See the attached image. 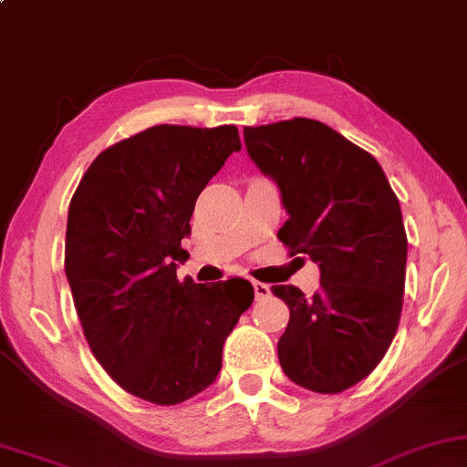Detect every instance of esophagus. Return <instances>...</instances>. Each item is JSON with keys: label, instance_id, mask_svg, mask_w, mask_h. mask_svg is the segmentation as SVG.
I'll return each mask as SVG.
<instances>
[{"label": "esophagus", "instance_id": "obj_1", "mask_svg": "<svg viewBox=\"0 0 467 467\" xmlns=\"http://www.w3.org/2000/svg\"><path fill=\"white\" fill-rule=\"evenodd\" d=\"M252 285H254V295H256L258 301H260V298H266L271 295V288L263 282H252Z\"/></svg>", "mask_w": 467, "mask_h": 467}]
</instances>
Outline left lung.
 Masks as SVG:
<instances>
[{
  "mask_svg": "<svg viewBox=\"0 0 467 467\" xmlns=\"http://www.w3.org/2000/svg\"><path fill=\"white\" fill-rule=\"evenodd\" d=\"M244 139L282 194L279 241L320 269L314 296L271 288L290 309L279 365L298 387L341 393L376 369L400 327L408 256L400 201L374 155L322 121L295 117L245 128Z\"/></svg>",
  "mask_w": 467,
  "mask_h": 467,
  "instance_id": "obj_1",
  "label": "left lung"
}]
</instances>
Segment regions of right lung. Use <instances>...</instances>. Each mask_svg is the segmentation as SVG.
Masks as SVG:
<instances>
[{
	"label": "right lung",
	"instance_id": "right-lung-1",
	"mask_svg": "<svg viewBox=\"0 0 467 467\" xmlns=\"http://www.w3.org/2000/svg\"><path fill=\"white\" fill-rule=\"evenodd\" d=\"M234 126H153L104 149L67 209L66 277L93 357L123 390L175 406L215 382L223 341L254 288L177 279L196 198L230 153Z\"/></svg>",
	"mask_w": 467,
	"mask_h": 467
}]
</instances>
